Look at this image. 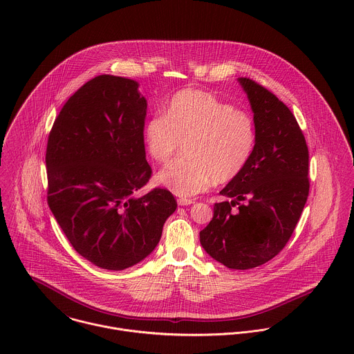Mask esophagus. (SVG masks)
<instances>
[{
    "mask_svg": "<svg viewBox=\"0 0 354 354\" xmlns=\"http://www.w3.org/2000/svg\"><path fill=\"white\" fill-rule=\"evenodd\" d=\"M177 202H178L180 205H189V204L195 203V201H194V199H178Z\"/></svg>",
    "mask_w": 354,
    "mask_h": 354,
    "instance_id": "34e87169",
    "label": "esophagus"
}]
</instances>
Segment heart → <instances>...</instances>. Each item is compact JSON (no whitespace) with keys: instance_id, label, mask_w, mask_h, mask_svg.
Returning <instances> with one entry per match:
<instances>
[{"instance_id":"obj_1","label":"heart","mask_w":354,"mask_h":354,"mask_svg":"<svg viewBox=\"0 0 354 354\" xmlns=\"http://www.w3.org/2000/svg\"><path fill=\"white\" fill-rule=\"evenodd\" d=\"M152 159L167 163L184 145V158L167 165L155 181L177 196L191 198L212 181L229 183L247 166L256 142L250 114L201 90L177 93L145 127Z\"/></svg>"}]
</instances>
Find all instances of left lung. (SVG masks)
Wrapping results in <instances>:
<instances>
[{
  "label": "left lung",
  "mask_w": 354,
  "mask_h": 354,
  "mask_svg": "<svg viewBox=\"0 0 354 354\" xmlns=\"http://www.w3.org/2000/svg\"><path fill=\"white\" fill-rule=\"evenodd\" d=\"M239 82L253 111L254 149L245 169L219 192L232 201L215 203L201 244L227 268L250 270L277 256L292 237L309 194V155L289 107L251 79Z\"/></svg>",
  "instance_id": "8db88e82"
}]
</instances>
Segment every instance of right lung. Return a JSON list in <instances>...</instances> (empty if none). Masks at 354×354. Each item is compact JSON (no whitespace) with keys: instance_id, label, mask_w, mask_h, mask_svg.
Here are the masks:
<instances>
[{"instance_id":"1","label":"right lung","mask_w":354,"mask_h":354,"mask_svg":"<svg viewBox=\"0 0 354 354\" xmlns=\"http://www.w3.org/2000/svg\"><path fill=\"white\" fill-rule=\"evenodd\" d=\"M139 83L101 75L61 109L48 150V203L75 251L93 264L120 271L158 245L177 202L167 189L139 191L149 183Z\"/></svg>"}]
</instances>
